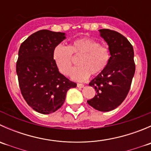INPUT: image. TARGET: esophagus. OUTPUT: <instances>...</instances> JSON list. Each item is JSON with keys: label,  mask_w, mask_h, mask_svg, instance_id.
Listing matches in <instances>:
<instances>
[{"label": "esophagus", "mask_w": 151, "mask_h": 151, "mask_svg": "<svg viewBox=\"0 0 151 151\" xmlns=\"http://www.w3.org/2000/svg\"><path fill=\"white\" fill-rule=\"evenodd\" d=\"M77 87H78V88H84L85 85L83 84H82V83H77Z\"/></svg>", "instance_id": "obj_1"}]
</instances>
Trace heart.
I'll return each mask as SVG.
<instances>
[{"mask_svg":"<svg viewBox=\"0 0 151 151\" xmlns=\"http://www.w3.org/2000/svg\"><path fill=\"white\" fill-rule=\"evenodd\" d=\"M74 57H80L71 77L77 81H85L91 74L99 75L104 71L111 59L109 48L91 38L83 37L73 41L68 47L58 45L53 51L55 63L60 73L68 75L73 65Z\"/></svg>","mask_w":151,"mask_h":151,"instance_id":"heart-1","label":"heart"}]
</instances>
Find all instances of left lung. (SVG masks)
<instances>
[{
    "label": "left lung",
    "mask_w": 151,
    "mask_h": 151,
    "mask_svg": "<svg viewBox=\"0 0 151 151\" xmlns=\"http://www.w3.org/2000/svg\"><path fill=\"white\" fill-rule=\"evenodd\" d=\"M109 45L111 59L102 73L89 83L96 95L88 104L101 112L118 107L127 96L135 72L134 49L122 34L109 29L99 30Z\"/></svg>",
    "instance_id": "obj_1"
}]
</instances>
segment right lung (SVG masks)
<instances>
[{"mask_svg":"<svg viewBox=\"0 0 151 151\" xmlns=\"http://www.w3.org/2000/svg\"><path fill=\"white\" fill-rule=\"evenodd\" d=\"M65 38L64 33L41 30L19 47L16 71L21 93L39 113L55 112L64 103L67 91L77 87L59 72L53 59L54 49Z\"/></svg>","mask_w":151,"mask_h":151,"instance_id":"1","label":"right lung"}]
</instances>
